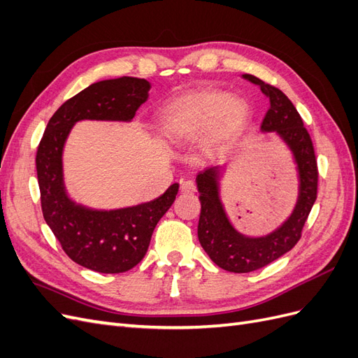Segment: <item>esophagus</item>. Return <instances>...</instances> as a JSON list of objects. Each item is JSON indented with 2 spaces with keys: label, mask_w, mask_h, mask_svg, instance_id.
Segmentation results:
<instances>
[{
  "label": "esophagus",
  "mask_w": 358,
  "mask_h": 358,
  "mask_svg": "<svg viewBox=\"0 0 358 358\" xmlns=\"http://www.w3.org/2000/svg\"><path fill=\"white\" fill-rule=\"evenodd\" d=\"M180 189H182L183 192L192 194V192L197 191V187H196V183H194L192 180H182V182H180Z\"/></svg>",
  "instance_id": "esophagus-1"
}]
</instances>
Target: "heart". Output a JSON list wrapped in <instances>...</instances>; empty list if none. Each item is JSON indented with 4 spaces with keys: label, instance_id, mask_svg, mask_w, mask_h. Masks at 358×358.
<instances>
[{
    "label": "heart",
    "instance_id": "1",
    "mask_svg": "<svg viewBox=\"0 0 358 358\" xmlns=\"http://www.w3.org/2000/svg\"><path fill=\"white\" fill-rule=\"evenodd\" d=\"M249 119V104L224 91H197L169 103L161 115L162 134L171 142H192L206 131V145L213 149L239 134Z\"/></svg>",
    "mask_w": 358,
    "mask_h": 358
}]
</instances>
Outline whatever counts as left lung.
Wrapping results in <instances>:
<instances>
[{
	"instance_id": "left-lung-1",
	"label": "left lung",
	"mask_w": 358,
	"mask_h": 358,
	"mask_svg": "<svg viewBox=\"0 0 358 358\" xmlns=\"http://www.w3.org/2000/svg\"><path fill=\"white\" fill-rule=\"evenodd\" d=\"M243 79L258 85L270 101L262 131H275L292 152L299 171V197L292 213L275 231L248 237L234 229L225 213L220 197L222 169L215 166L199 173L196 180L201 203L197 231L200 245L216 266L233 273L254 272L291 251L300 241L318 189L315 150L294 104L282 91L252 74H243Z\"/></svg>"
}]
</instances>
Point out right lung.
Instances as JSON below:
<instances>
[{
	"label": "right lung",
	"instance_id": "right-lung-1",
	"mask_svg": "<svg viewBox=\"0 0 358 358\" xmlns=\"http://www.w3.org/2000/svg\"><path fill=\"white\" fill-rule=\"evenodd\" d=\"M150 83L138 78L92 83L53 113L37 149L41 210L64 252L100 273H122L145 257L155 225L176 199L173 183L158 199L131 208L99 210L73 201L64 185L62 150L76 122H129L149 96Z\"/></svg>",
	"mask_w": 358,
	"mask_h": 358
}]
</instances>
